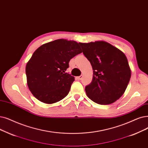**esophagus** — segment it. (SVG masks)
Returning a JSON list of instances; mask_svg holds the SVG:
<instances>
[{"mask_svg": "<svg viewBox=\"0 0 148 148\" xmlns=\"http://www.w3.org/2000/svg\"><path fill=\"white\" fill-rule=\"evenodd\" d=\"M82 78H83V75H80V76H79V77H77V79H78L79 80H82Z\"/></svg>", "mask_w": 148, "mask_h": 148, "instance_id": "34e87169", "label": "esophagus"}]
</instances>
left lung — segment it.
<instances>
[{"label": "left lung", "instance_id": "obj_1", "mask_svg": "<svg viewBox=\"0 0 148 148\" xmlns=\"http://www.w3.org/2000/svg\"><path fill=\"white\" fill-rule=\"evenodd\" d=\"M79 43L93 69L92 81L85 87L87 96L100 105L117 101L124 94L131 76L126 56L105 41Z\"/></svg>", "mask_w": 148, "mask_h": 148}]
</instances>
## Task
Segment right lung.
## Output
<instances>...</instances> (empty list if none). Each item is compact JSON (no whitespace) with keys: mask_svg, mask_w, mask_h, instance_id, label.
<instances>
[{"mask_svg":"<svg viewBox=\"0 0 148 148\" xmlns=\"http://www.w3.org/2000/svg\"><path fill=\"white\" fill-rule=\"evenodd\" d=\"M82 52L77 42L63 38L45 43L34 51L25 71L28 88L37 100L52 104L66 97L74 81L66 70L70 60Z\"/></svg>","mask_w":148,"mask_h":148,"instance_id":"right-lung-1","label":"right lung"}]
</instances>
